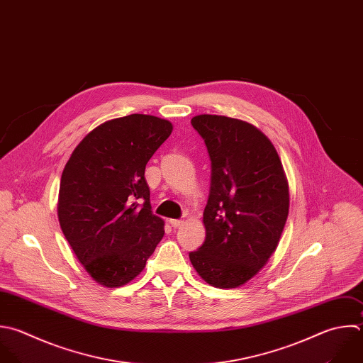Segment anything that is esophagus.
<instances>
[{
    "label": "esophagus",
    "instance_id": "1",
    "mask_svg": "<svg viewBox=\"0 0 363 363\" xmlns=\"http://www.w3.org/2000/svg\"><path fill=\"white\" fill-rule=\"evenodd\" d=\"M169 223H170V225H172L173 228H179V227L183 224V220H173V218H172Z\"/></svg>",
    "mask_w": 363,
    "mask_h": 363
}]
</instances>
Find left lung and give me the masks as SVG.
Instances as JSON below:
<instances>
[{"label": "left lung", "mask_w": 363, "mask_h": 363, "mask_svg": "<svg viewBox=\"0 0 363 363\" xmlns=\"http://www.w3.org/2000/svg\"><path fill=\"white\" fill-rule=\"evenodd\" d=\"M191 125L208 150L211 187L206 240L189 257L207 284L237 288L278 247L289 211L288 180L274 145L254 125L220 115H197Z\"/></svg>", "instance_id": "1"}]
</instances>
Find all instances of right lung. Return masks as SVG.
<instances>
[{
  "label": "right lung",
  "instance_id": "right-lung-1",
  "mask_svg": "<svg viewBox=\"0 0 363 363\" xmlns=\"http://www.w3.org/2000/svg\"><path fill=\"white\" fill-rule=\"evenodd\" d=\"M172 130L169 121L152 115L111 119L91 130L65 164L60 225L78 261L104 286L135 279L164 235L145 169Z\"/></svg>",
  "mask_w": 363,
  "mask_h": 363
}]
</instances>
